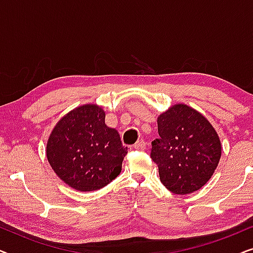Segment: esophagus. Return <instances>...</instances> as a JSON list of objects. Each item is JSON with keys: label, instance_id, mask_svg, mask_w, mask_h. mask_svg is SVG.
<instances>
[{"label": "esophagus", "instance_id": "esophagus-1", "mask_svg": "<svg viewBox=\"0 0 253 253\" xmlns=\"http://www.w3.org/2000/svg\"><path fill=\"white\" fill-rule=\"evenodd\" d=\"M145 146H146V143H145V140L140 139L133 145V148H136V150H141V148H144Z\"/></svg>", "mask_w": 253, "mask_h": 253}]
</instances>
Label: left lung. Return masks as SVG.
Segmentation results:
<instances>
[{
    "mask_svg": "<svg viewBox=\"0 0 253 253\" xmlns=\"http://www.w3.org/2000/svg\"><path fill=\"white\" fill-rule=\"evenodd\" d=\"M158 132L151 158L162 184L175 195L205 185L221 157L219 136L209 121L191 107L175 105L158 117Z\"/></svg>",
    "mask_w": 253,
    "mask_h": 253,
    "instance_id": "1",
    "label": "left lung"
}]
</instances>
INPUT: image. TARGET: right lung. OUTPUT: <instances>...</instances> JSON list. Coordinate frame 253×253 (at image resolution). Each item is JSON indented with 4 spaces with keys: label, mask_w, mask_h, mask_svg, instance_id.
Masks as SVG:
<instances>
[{
    "label": "right lung",
    "mask_w": 253,
    "mask_h": 253,
    "mask_svg": "<svg viewBox=\"0 0 253 253\" xmlns=\"http://www.w3.org/2000/svg\"><path fill=\"white\" fill-rule=\"evenodd\" d=\"M95 105L78 107L58 121L47 143V159L62 181L78 191H94L120 175L127 153L119 132L105 124Z\"/></svg>",
    "instance_id": "add662e5"
}]
</instances>
